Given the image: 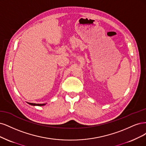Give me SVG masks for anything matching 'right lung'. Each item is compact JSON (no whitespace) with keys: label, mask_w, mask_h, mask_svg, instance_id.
<instances>
[{"label":"right lung","mask_w":146,"mask_h":146,"mask_svg":"<svg viewBox=\"0 0 146 146\" xmlns=\"http://www.w3.org/2000/svg\"><path fill=\"white\" fill-rule=\"evenodd\" d=\"M29 104L31 105V106H45V104H35V103H30L28 102Z\"/></svg>","instance_id":"1"}]
</instances>
